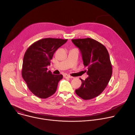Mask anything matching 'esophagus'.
<instances>
[{
  "mask_svg": "<svg viewBox=\"0 0 135 135\" xmlns=\"http://www.w3.org/2000/svg\"><path fill=\"white\" fill-rule=\"evenodd\" d=\"M64 77L65 78H68V79H71V78H73V77H72V76H70V75H66V74L64 75Z\"/></svg>",
  "mask_w": 135,
  "mask_h": 135,
  "instance_id": "34e87169",
  "label": "esophagus"
}]
</instances>
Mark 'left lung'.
<instances>
[{
  "instance_id": "8db88e82",
  "label": "left lung",
  "mask_w": 135,
  "mask_h": 135,
  "mask_svg": "<svg viewBox=\"0 0 135 135\" xmlns=\"http://www.w3.org/2000/svg\"><path fill=\"white\" fill-rule=\"evenodd\" d=\"M71 41L79 49L89 75L85 80L80 79L81 86L75 92L84 100L93 99L102 93L111 78L112 66L109 53L104 45L90 38Z\"/></svg>"
}]
</instances>
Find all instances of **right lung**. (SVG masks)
Listing matches in <instances>:
<instances>
[{"label":"right lung","mask_w":135,"mask_h":135,"mask_svg":"<svg viewBox=\"0 0 135 135\" xmlns=\"http://www.w3.org/2000/svg\"><path fill=\"white\" fill-rule=\"evenodd\" d=\"M67 40L47 38L36 42L27 50L23 60L22 76L30 91L37 97L46 99L56 91L63 78L47 71L55 52Z\"/></svg>","instance_id":"right-lung-1"}]
</instances>
